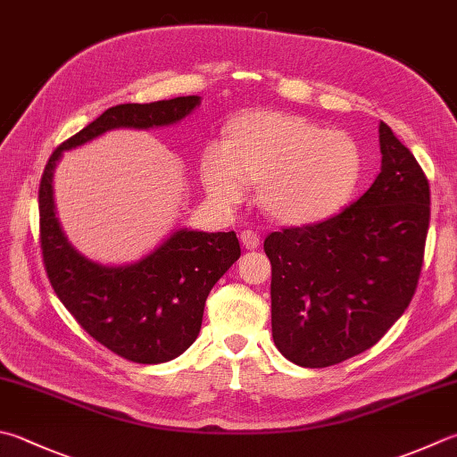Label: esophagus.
Here are the masks:
<instances>
[{
    "label": "esophagus",
    "instance_id": "34e87169",
    "mask_svg": "<svg viewBox=\"0 0 457 457\" xmlns=\"http://www.w3.org/2000/svg\"><path fill=\"white\" fill-rule=\"evenodd\" d=\"M240 243H243L245 248H256L261 245V237L254 230H243L240 232Z\"/></svg>",
    "mask_w": 457,
    "mask_h": 457
}]
</instances>
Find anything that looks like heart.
<instances>
[{"label": "heart", "mask_w": 457, "mask_h": 457, "mask_svg": "<svg viewBox=\"0 0 457 457\" xmlns=\"http://www.w3.org/2000/svg\"><path fill=\"white\" fill-rule=\"evenodd\" d=\"M362 159L356 141L304 117L253 111L230 123L225 145L204 149L201 179L220 203H238L246 185L266 217L310 227L340 212L354 195Z\"/></svg>", "instance_id": "heart-1"}]
</instances>
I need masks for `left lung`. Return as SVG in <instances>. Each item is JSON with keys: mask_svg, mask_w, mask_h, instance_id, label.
I'll use <instances>...</instances> for the list:
<instances>
[{"mask_svg": "<svg viewBox=\"0 0 457 457\" xmlns=\"http://www.w3.org/2000/svg\"><path fill=\"white\" fill-rule=\"evenodd\" d=\"M382 169L336 217L264 240L272 264V338L304 368L372 348L414 296L429 227V185L414 154L380 121Z\"/></svg>", "mask_w": 457, "mask_h": 457, "instance_id": "obj_1", "label": "left lung"}]
</instances>
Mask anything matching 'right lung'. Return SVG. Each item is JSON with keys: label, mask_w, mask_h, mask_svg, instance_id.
<instances>
[{"label": "right lung", "mask_w": 457, "mask_h": 457, "mask_svg": "<svg viewBox=\"0 0 457 457\" xmlns=\"http://www.w3.org/2000/svg\"><path fill=\"white\" fill-rule=\"evenodd\" d=\"M201 105L199 95L107 109L51 154L39 183V243L55 295L81 328L117 356L137 364L169 362L199 336L206 296L238 261L235 232L177 228L129 264H101L69 243L55 217L54 173L65 151L113 129L179 123Z\"/></svg>", "instance_id": "obj_1"}]
</instances>
